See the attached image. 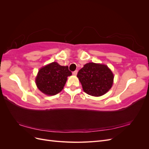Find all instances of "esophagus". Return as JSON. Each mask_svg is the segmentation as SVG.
Returning a JSON list of instances; mask_svg holds the SVG:
<instances>
[{
  "label": "esophagus",
  "mask_w": 149,
  "mask_h": 149,
  "mask_svg": "<svg viewBox=\"0 0 149 149\" xmlns=\"http://www.w3.org/2000/svg\"><path fill=\"white\" fill-rule=\"evenodd\" d=\"M77 73H78V70H75L73 72V75H76V74H77Z\"/></svg>",
  "instance_id": "obj_1"
}]
</instances>
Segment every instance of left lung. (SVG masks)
Segmentation results:
<instances>
[{"instance_id": "left-lung-1", "label": "left lung", "mask_w": 149, "mask_h": 149, "mask_svg": "<svg viewBox=\"0 0 149 149\" xmlns=\"http://www.w3.org/2000/svg\"><path fill=\"white\" fill-rule=\"evenodd\" d=\"M78 78L85 93L93 96H100L112 87L114 75L106 65L89 63L78 73Z\"/></svg>"}]
</instances>
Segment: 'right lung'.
I'll return each mask as SVG.
<instances>
[{
    "label": "right lung",
    "instance_id": "right-lung-1",
    "mask_svg": "<svg viewBox=\"0 0 149 149\" xmlns=\"http://www.w3.org/2000/svg\"><path fill=\"white\" fill-rule=\"evenodd\" d=\"M72 74L68 66H63L53 62L38 71L36 84L47 95H55L63 88L67 77Z\"/></svg>",
    "mask_w": 149,
    "mask_h": 149
}]
</instances>
